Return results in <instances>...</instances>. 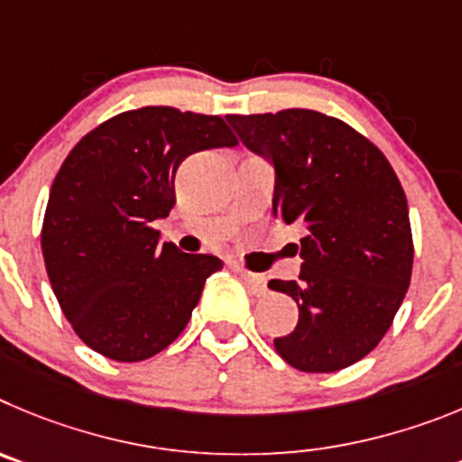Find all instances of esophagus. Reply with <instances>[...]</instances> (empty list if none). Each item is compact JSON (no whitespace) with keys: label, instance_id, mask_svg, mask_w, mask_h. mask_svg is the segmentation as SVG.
Segmentation results:
<instances>
[{"label":"esophagus","instance_id":"esophagus-1","mask_svg":"<svg viewBox=\"0 0 462 462\" xmlns=\"http://www.w3.org/2000/svg\"><path fill=\"white\" fill-rule=\"evenodd\" d=\"M239 272V276L246 281L248 290H251L253 294H257V297H262V294L267 292V278L262 276V273H253V272H246V269H236Z\"/></svg>","mask_w":462,"mask_h":462}]
</instances>
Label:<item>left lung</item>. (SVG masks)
I'll return each instance as SVG.
<instances>
[{"mask_svg": "<svg viewBox=\"0 0 462 462\" xmlns=\"http://www.w3.org/2000/svg\"><path fill=\"white\" fill-rule=\"evenodd\" d=\"M251 152L272 161L273 216L301 223L299 281H272L299 306L278 355L303 373L364 359L392 327L412 278L407 200L384 153L322 112L227 115Z\"/></svg>", "mask_w": 462, "mask_h": 462, "instance_id": "8db88e82", "label": "left lung"}]
</instances>
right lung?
Returning <instances> with one entry per match:
<instances>
[{
	"label": "right lung",
	"instance_id": "add662e5",
	"mask_svg": "<svg viewBox=\"0 0 462 462\" xmlns=\"http://www.w3.org/2000/svg\"><path fill=\"white\" fill-rule=\"evenodd\" d=\"M216 115L147 106L107 119L70 149L41 232L50 285L82 343L115 361L165 350L189 324L205 281L223 267L161 241L190 153L235 147Z\"/></svg>",
	"mask_w": 462,
	"mask_h": 462
}]
</instances>
